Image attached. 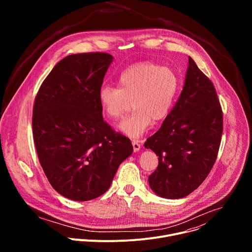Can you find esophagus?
<instances>
[{"label": "esophagus", "instance_id": "esophagus-1", "mask_svg": "<svg viewBox=\"0 0 252 252\" xmlns=\"http://www.w3.org/2000/svg\"><path fill=\"white\" fill-rule=\"evenodd\" d=\"M131 145H132L134 153H137L140 150V145H139V141L138 140H132L131 141Z\"/></svg>", "mask_w": 252, "mask_h": 252}]
</instances>
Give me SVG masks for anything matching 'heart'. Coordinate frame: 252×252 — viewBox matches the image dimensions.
<instances>
[{
    "label": "heart",
    "mask_w": 252,
    "mask_h": 252,
    "mask_svg": "<svg viewBox=\"0 0 252 252\" xmlns=\"http://www.w3.org/2000/svg\"><path fill=\"white\" fill-rule=\"evenodd\" d=\"M178 90L179 79L171 67L140 62L123 71L119 89L101 87L98 101L102 113L114 121L123 117L131 101L133 112L119 125V130L130 138H138L152 122H161L168 116Z\"/></svg>",
    "instance_id": "heart-1"
}]
</instances>
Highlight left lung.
I'll return each instance as SVG.
<instances>
[{"instance_id": "left-lung-1", "label": "left lung", "mask_w": 252, "mask_h": 252, "mask_svg": "<svg viewBox=\"0 0 252 252\" xmlns=\"http://www.w3.org/2000/svg\"><path fill=\"white\" fill-rule=\"evenodd\" d=\"M222 111L210 80L189 57L183 92L160 128L145 142L158 157L149 177L162 198H183L206 178L217 159L222 133Z\"/></svg>"}]
</instances>
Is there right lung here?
I'll list each match as a JSON object with an SVG mask.
<instances>
[{"mask_svg":"<svg viewBox=\"0 0 252 252\" xmlns=\"http://www.w3.org/2000/svg\"><path fill=\"white\" fill-rule=\"evenodd\" d=\"M113 61L104 53L69 55L54 66L34 99L40 163L51 186L71 200L103 194L133 151L130 140L102 119L98 91Z\"/></svg>","mask_w":252,"mask_h":252,"instance_id":"right-lung-1","label":"right lung"}]
</instances>
